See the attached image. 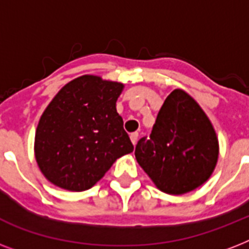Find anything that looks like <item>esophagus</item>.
<instances>
[{"instance_id":"34e87169","label":"esophagus","mask_w":249,"mask_h":249,"mask_svg":"<svg viewBox=\"0 0 249 249\" xmlns=\"http://www.w3.org/2000/svg\"><path fill=\"white\" fill-rule=\"evenodd\" d=\"M130 141H132L133 146H136L137 141H138V133H133V134H130Z\"/></svg>"}]
</instances>
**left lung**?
Here are the masks:
<instances>
[{"mask_svg": "<svg viewBox=\"0 0 249 249\" xmlns=\"http://www.w3.org/2000/svg\"><path fill=\"white\" fill-rule=\"evenodd\" d=\"M218 138L199 103L185 90L166 97L150 137L136 146V159L163 193L182 195L208 181L218 160Z\"/></svg>", "mask_w": 249, "mask_h": 249, "instance_id": "left-lung-1", "label": "left lung"}]
</instances>
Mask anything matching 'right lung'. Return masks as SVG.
Wrapping results in <instances>:
<instances>
[{
  "label": "right lung",
  "instance_id": "right-lung-1",
  "mask_svg": "<svg viewBox=\"0 0 249 249\" xmlns=\"http://www.w3.org/2000/svg\"><path fill=\"white\" fill-rule=\"evenodd\" d=\"M124 84L84 75L72 80L41 115L35 158L53 185L68 191L93 187L133 144L116 101Z\"/></svg>",
  "mask_w": 249,
  "mask_h": 249
}]
</instances>
